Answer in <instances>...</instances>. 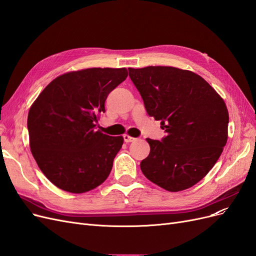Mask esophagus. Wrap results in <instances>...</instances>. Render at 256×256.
Returning a JSON list of instances; mask_svg holds the SVG:
<instances>
[{
    "instance_id": "34e87169",
    "label": "esophagus",
    "mask_w": 256,
    "mask_h": 256,
    "mask_svg": "<svg viewBox=\"0 0 256 256\" xmlns=\"http://www.w3.org/2000/svg\"><path fill=\"white\" fill-rule=\"evenodd\" d=\"M134 140H136V138H132V136H130L129 134H125V136H124V141H125L126 143L132 142V141H134Z\"/></svg>"
}]
</instances>
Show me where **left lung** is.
<instances>
[{"instance_id": "1", "label": "left lung", "mask_w": 256, "mask_h": 256, "mask_svg": "<svg viewBox=\"0 0 256 256\" xmlns=\"http://www.w3.org/2000/svg\"><path fill=\"white\" fill-rule=\"evenodd\" d=\"M147 114L161 120L166 136L146 138V178L168 191L188 189L210 171L228 141V112L202 76L175 67L128 68Z\"/></svg>"}]
</instances>
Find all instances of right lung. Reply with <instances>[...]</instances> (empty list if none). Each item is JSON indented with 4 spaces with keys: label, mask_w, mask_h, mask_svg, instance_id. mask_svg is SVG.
<instances>
[{
    "label": "right lung",
    "mask_w": 256,
    "mask_h": 256,
    "mask_svg": "<svg viewBox=\"0 0 256 256\" xmlns=\"http://www.w3.org/2000/svg\"><path fill=\"white\" fill-rule=\"evenodd\" d=\"M126 68H88L49 83L28 116L30 147L38 166L58 188L83 193L109 176L122 136L96 130L108 95L125 81Z\"/></svg>",
    "instance_id": "right-lung-1"
}]
</instances>
